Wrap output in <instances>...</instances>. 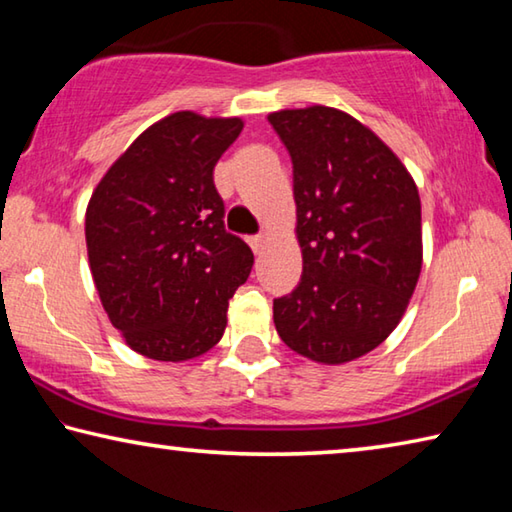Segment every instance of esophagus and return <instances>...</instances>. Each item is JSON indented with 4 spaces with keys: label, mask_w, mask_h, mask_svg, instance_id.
Listing matches in <instances>:
<instances>
[{
    "label": "esophagus",
    "mask_w": 512,
    "mask_h": 512,
    "mask_svg": "<svg viewBox=\"0 0 512 512\" xmlns=\"http://www.w3.org/2000/svg\"><path fill=\"white\" fill-rule=\"evenodd\" d=\"M268 244V237L266 235H257V237H250V248L255 250V255H262L264 248Z\"/></svg>",
    "instance_id": "esophagus-1"
}]
</instances>
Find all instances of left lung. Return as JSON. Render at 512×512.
<instances>
[{"instance_id": "left-lung-1", "label": "left lung", "mask_w": 512, "mask_h": 512, "mask_svg": "<svg viewBox=\"0 0 512 512\" xmlns=\"http://www.w3.org/2000/svg\"><path fill=\"white\" fill-rule=\"evenodd\" d=\"M293 162L302 280L273 300L280 339L323 366L375 350L422 271L418 185L391 146L329 106L268 115Z\"/></svg>"}]
</instances>
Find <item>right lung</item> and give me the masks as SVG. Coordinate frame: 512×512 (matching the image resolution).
I'll return each mask as SVG.
<instances>
[{
    "mask_svg": "<svg viewBox=\"0 0 512 512\" xmlns=\"http://www.w3.org/2000/svg\"><path fill=\"white\" fill-rule=\"evenodd\" d=\"M244 119L194 110L155 121L103 173L85 210L90 273L110 323L131 350L189 361L228 325V300L253 250L223 228L214 164Z\"/></svg>",
    "mask_w": 512,
    "mask_h": 512,
    "instance_id": "add662e5",
    "label": "right lung"
}]
</instances>
